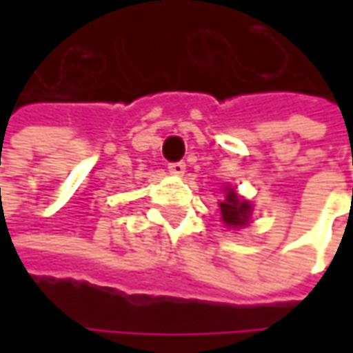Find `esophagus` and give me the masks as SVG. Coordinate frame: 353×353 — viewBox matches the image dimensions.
Masks as SVG:
<instances>
[{"instance_id":"esophagus-1","label":"esophagus","mask_w":353,"mask_h":353,"mask_svg":"<svg viewBox=\"0 0 353 353\" xmlns=\"http://www.w3.org/2000/svg\"><path fill=\"white\" fill-rule=\"evenodd\" d=\"M184 170H186V165H184L183 161H176V163H169V172H170V174H174V176H181V174H184Z\"/></svg>"}]
</instances>
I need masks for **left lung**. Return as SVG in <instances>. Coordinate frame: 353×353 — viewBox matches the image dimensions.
Returning <instances> with one entry per match:
<instances>
[{"mask_svg": "<svg viewBox=\"0 0 353 353\" xmlns=\"http://www.w3.org/2000/svg\"><path fill=\"white\" fill-rule=\"evenodd\" d=\"M220 210H222L224 224L232 225V228H239V225L248 224L251 206L245 200H239L234 188H228L225 200L220 202Z\"/></svg>", "mask_w": 353, "mask_h": 353, "instance_id": "1", "label": "left lung"}]
</instances>
